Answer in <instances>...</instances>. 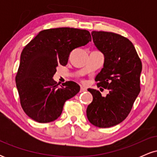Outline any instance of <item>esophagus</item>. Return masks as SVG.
Instances as JSON below:
<instances>
[{"label":"esophagus","mask_w":157,"mask_h":157,"mask_svg":"<svg viewBox=\"0 0 157 157\" xmlns=\"http://www.w3.org/2000/svg\"><path fill=\"white\" fill-rule=\"evenodd\" d=\"M86 91V88H84L83 86H81L80 87V92H84V91Z\"/></svg>","instance_id":"1"}]
</instances>
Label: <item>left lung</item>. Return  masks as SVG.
<instances>
[{
  "mask_svg": "<svg viewBox=\"0 0 157 157\" xmlns=\"http://www.w3.org/2000/svg\"><path fill=\"white\" fill-rule=\"evenodd\" d=\"M91 35L105 57L103 68L95 78L97 86L109 93L102 97L97 90L88 89L93 101L88 105L86 115L97 127H112L127 117L140 92L142 62L134 45L123 36L101 31H93Z\"/></svg>",
  "mask_w": 157,
  "mask_h": 157,
  "instance_id": "left-lung-1",
  "label": "left lung"
}]
</instances>
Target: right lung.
<instances>
[{"instance_id": "add662e5", "label": "right lung", "mask_w": 157, "mask_h": 157, "mask_svg": "<svg viewBox=\"0 0 157 157\" xmlns=\"http://www.w3.org/2000/svg\"><path fill=\"white\" fill-rule=\"evenodd\" d=\"M91 40L87 30L62 27L40 32L25 46L15 82L21 107L30 118L40 123L57 120L66 100L80 91L76 82L59 87L52 77L59 64H67L73 49Z\"/></svg>"}]
</instances>
